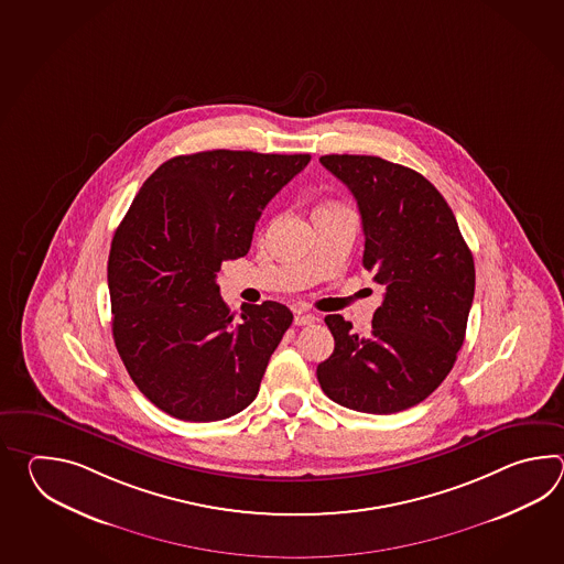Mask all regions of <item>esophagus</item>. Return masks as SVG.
<instances>
[{"instance_id": "esophagus-1", "label": "esophagus", "mask_w": 564, "mask_h": 564, "mask_svg": "<svg viewBox=\"0 0 564 564\" xmlns=\"http://www.w3.org/2000/svg\"><path fill=\"white\" fill-rule=\"evenodd\" d=\"M316 321V316L314 314H311V312H296L294 314V324L296 326H308V324L314 323Z\"/></svg>"}]
</instances>
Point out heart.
<instances>
[{
    "label": "heart",
    "mask_w": 564,
    "mask_h": 564,
    "mask_svg": "<svg viewBox=\"0 0 564 564\" xmlns=\"http://www.w3.org/2000/svg\"><path fill=\"white\" fill-rule=\"evenodd\" d=\"M330 205H333V204H330ZM330 205H324V207H330Z\"/></svg>",
    "instance_id": "1"
}]
</instances>
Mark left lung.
<instances>
[{"label": "left lung", "instance_id": "obj_1", "mask_svg": "<svg viewBox=\"0 0 564 564\" xmlns=\"http://www.w3.org/2000/svg\"><path fill=\"white\" fill-rule=\"evenodd\" d=\"M321 163L357 199L362 265L384 296L369 335L340 314L324 318L335 350L318 365V383L335 403L362 413L413 408L442 384L464 345L474 258L444 195L417 171L371 155Z\"/></svg>", "mask_w": 564, "mask_h": 564}]
</instances>
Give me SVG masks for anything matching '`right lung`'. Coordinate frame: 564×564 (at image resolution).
Returning a JSON list of instances; mask_svg holds the SVG:
<instances>
[{"label":"right lung","mask_w":564,"mask_h":564,"mask_svg":"<svg viewBox=\"0 0 564 564\" xmlns=\"http://www.w3.org/2000/svg\"><path fill=\"white\" fill-rule=\"evenodd\" d=\"M311 155L204 151L173 156L144 181L108 253L112 338L132 381L183 421H219L252 403L292 324L280 302L219 296L221 264L246 256L268 202Z\"/></svg>","instance_id":"right-lung-1"}]
</instances>
